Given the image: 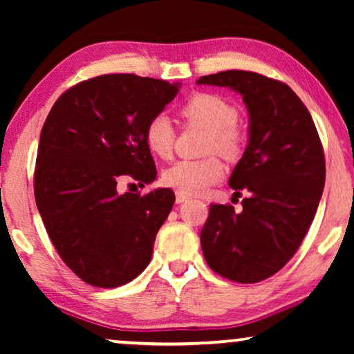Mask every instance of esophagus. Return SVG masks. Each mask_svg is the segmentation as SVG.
<instances>
[{
  "label": "esophagus",
  "mask_w": 354,
  "mask_h": 354,
  "mask_svg": "<svg viewBox=\"0 0 354 354\" xmlns=\"http://www.w3.org/2000/svg\"><path fill=\"white\" fill-rule=\"evenodd\" d=\"M188 200H190V196L185 195V193H180V192L176 193V201L178 203V205H180V203H185Z\"/></svg>",
  "instance_id": "obj_1"
}]
</instances>
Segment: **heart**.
Wrapping results in <instances>:
<instances>
[{
  "instance_id": "heart-1",
  "label": "heart",
  "mask_w": 354,
  "mask_h": 354,
  "mask_svg": "<svg viewBox=\"0 0 354 354\" xmlns=\"http://www.w3.org/2000/svg\"><path fill=\"white\" fill-rule=\"evenodd\" d=\"M182 115L192 125L209 132V151H219L225 156H235L240 151L241 135L235 124L239 120V111L230 101L217 95L198 93L192 96L182 106ZM174 127L167 115H156L147 124L145 142L153 154L159 158H169L174 148ZM224 174V164L219 158L206 159H182L174 162L162 174V180L167 187L176 188L185 195H198L207 187L216 183Z\"/></svg>"
}]
</instances>
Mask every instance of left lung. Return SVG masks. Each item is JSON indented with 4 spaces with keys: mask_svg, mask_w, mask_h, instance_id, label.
Masks as SVG:
<instances>
[{
    "mask_svg": "<svg viewBox=\"0 0 354 354\" xmlns=\"http://www.w3.org/2000/svg\"><path fill=\"white\" fill-rule=\"evenodd\" d=\"M196 84L236 91L248 111V145L229 185L246 188L250 196L241 212L211 205L201 230L203 254L222 277L261 282L292 259L313 224L326 183L321 140L306 106L282 82L225 71Z\"/></svg>",
    "mask_w": 354,
    "mask_h": 354,
    "instance_id": "1",
    "label": "left lung"
}]
</instances>
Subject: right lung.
Returning <instances> with one entry per match:
<instances>
[{
    "instance_id": "1",
    "label": "right lung",
    "mask_w": 354,
    "mask_h": 354,
    "mask_svg": "<svg viewBox=\"0 0 354 354\" xmlns=\"http://www.w3.org/2000/svg\"><path fill=\"white\" fill-rule=\"evenodd\" d=\"M180 82L109 74L59 96L40 133L35 201L43 224L72 272L100 288L138 277L171 212V188L120 195L118 183L156 178L145 129L176 98Z\"/></svg>"
}]
</instances>
